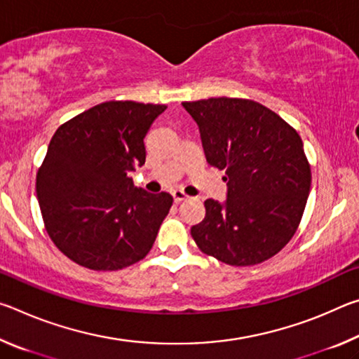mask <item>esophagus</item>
I'll return each instance as SVG.
<instances>
[{
  "label": "esophagus",
  "mask_w": 359,
  "mask_h": 359,
  "mask_svg": "<svg viewBox=\"0 0 359 359\" xmlns=\"http://www.w3.org/2000/svg\"><path fill=\"white\" fill-rule=\"evenodd\" d=\"M172 198H174V203H182V201H185V199L188 198L187 196V194L184 193V191H182V190H174L172 191Z\"/></svg>",
  "instance_id": "esophagus-1"
}]
</instances>
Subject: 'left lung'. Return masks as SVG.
<instances>
[{"mask_svg": "<svg viewBox=\"0 0 359 359\" xmlns=\"http://www.w3.org/2000/svg\"><path fill=\"white\" fill-rule=\"evenodd\" d=\"M199 126L208 163L226 172L224 204L205 199L191 228L203 253L229 266H255L293 238L311 191L302 139L280 115L245 98L182 102Z\"/></svg>", "mask_w": 359, "mask_h": 359, "instance_id": "1", "label": "left lung"}]
</instances>
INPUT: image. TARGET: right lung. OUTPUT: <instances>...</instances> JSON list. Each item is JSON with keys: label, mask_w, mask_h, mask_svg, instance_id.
Segmentation results:
<instances>
[{"label": "right lung", "mask_w": 359, "mask_h": 359, "mask_svg": "<svg viewBox=\"0 0 359 359\" xmlns=\"http://www.w3.org/2000/svg\"><path fill=\"white\" fill-rule=\"evenodd\" d=\"M165 104L106 101L58 126L36 174L53 244L79 266L118 271L150 252L172 196L133 185L144 137Z\"/></svg>", "instance_id": "obj_1"}]
</instances>
